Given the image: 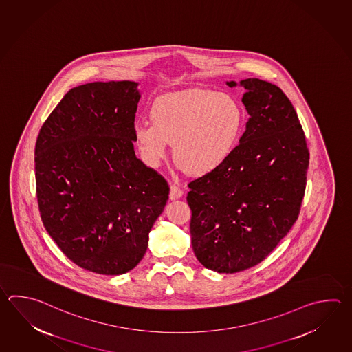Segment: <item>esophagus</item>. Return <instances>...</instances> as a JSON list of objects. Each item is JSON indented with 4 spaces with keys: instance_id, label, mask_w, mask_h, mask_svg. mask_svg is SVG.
Here are the masks:
<instances>
[{
    "instance_id": "obj_1",
    "label": "esophagus",
    "mask_w": 352,
    "mask_h": 352,
    "mask_svg": "<svg viewBox=\"0 0 352 352\" xmlns=\"http://www.w3.org/2000/svg\"><path fill=\"white\" fill-rule=\"evenodd\" d=\"M183 195V190L180 189L178 186H175V184H172L170 186V192H169V198L174 201V199H178Z\"/></svg>"
}]
</instances>
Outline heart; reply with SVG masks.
<instances>
[{"label": "heart", "instance_id": "1", "mask_svg": "<svg viewBox=\"0 0 352 352\" xmlns=\"http://www.w3.org/2000/svg\"><path fill=\"white\" fill-rule=\"evenodd\" d=\"M151 119L134 126L144 163L158 168L169 143L179 168L206 175L219 169L234 151L243 113L230 94L193 89L160 96L151 105Z\"/></svg>", "mask_w": 352, "mask_h": 352}]
</instances>
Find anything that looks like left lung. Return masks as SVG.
Instances as JSON below:
<instances>
[{"label": "left lung", "instance_id": "8db88e82", "mask_svg": "<svg viewBox=\"0 0 352 352\" xmlns=\"http://www.w3.org/2000/svg\"><path fill=\"white\" fill-rule=\"evenodd\" d=\"M239 85L250 114L239 144L219 169L188 184L194 254L219 273L248 270L276 248L298 218L309 169L305 133L285 93L263 80Z\"/></svg>", "mask_w": 352, "mask_h": 352}]
</instances>
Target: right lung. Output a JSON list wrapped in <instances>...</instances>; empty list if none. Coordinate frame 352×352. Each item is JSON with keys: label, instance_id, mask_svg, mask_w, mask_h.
<instances>
[{"label": "right lung", "instance_id": "right-lung-1", "mask_svg": "<svg viewBox=\"0 0 352 352\" xmlns=\"http://www.w3.org/2000/svg\"><path fill=\"white\" fill-rule=\"evenodd\" d=\"M134 81L74 87L43 122L35 146L43 227L90 272H129L148 248L169 186L134 151Z\"/></svg>", "mask_w": 352, "mask_h": 352}]
</instances>
